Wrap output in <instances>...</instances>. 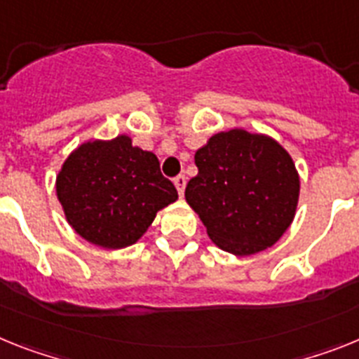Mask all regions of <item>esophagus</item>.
I'll list each match as a JSON object with an SVG mask.
<instances>
[{
	"label": "esophagus",
	"instance_id": "obj_1",
	"mask_svg": "<svg viewBox=\"0 0 359 359\" xmlns=\"http://www.w3.org/2000/svg\"><path fill=\"white\" fill-rule=\"evenodd\" d=\"M173 184H175L177 191H179V195L182 197L184 189H186V177H184V175L175 177V179H173Z\"/></svg>",
	"mask_w": 359,
	"mask_h": 359
}]
</instances>
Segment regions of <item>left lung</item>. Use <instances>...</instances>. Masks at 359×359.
<instances>
[{
    "label": "left lung",
    "instance_id": "left-lung-1",
    "mask_svg": "<svg viewBox=\"0 0 359 359\" xmlns=\"http://www.w3.org/2000/svg\"><path fill=\"white\" fill-rule=\"evenodd\" d=\"M198 173L186 202L217 248L251 257L278 242L294 220L300 175L289 151L266 133L233 128L195 154Z\"/></svg>",
    "mask_w": 359,
    "mask_h": 359
}]
</instances>
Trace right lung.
I'll return each instance as SVG.
<instances>
[{
    "label": "right lung",
    "mask_w": 359,
    "mask_h": 359,
    "mask_svg": "<svg viewBox=\"0 0 359 359\" xmlns=\"http://www.w3.org/2000/svg\"><path fill=\"white\" fill-rule=\"evenodd\" d=\"M55 195L72 229L104 249L135 244L158 211L179 198L157 155L124 133L77 146L55 177Z\"/></svg>",
    "instance_id": "obj_1"
}]
</instances>
